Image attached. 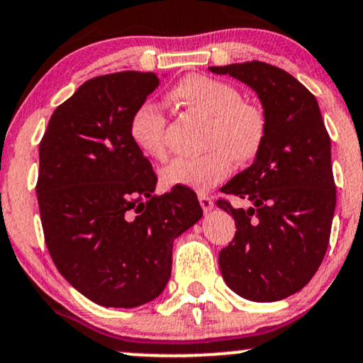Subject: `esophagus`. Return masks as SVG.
I'll return each mask as SVG.
<instances>
[{
    "label": "esophagus",
    "mask_w": 363,
    "mask_h": 363,
    "mask_svg": "<svg viewBox=\"0 0 363 363\" xmlns=\"http://www.w3.org/2000/svg\"><path fill=\"white\" fill-rule=\"evenodd\" d=\"M199 202H200V206H202L203 212L212 211V207H214V200L208 197L207 194H199Z\"/></svg>",
    "instance_id": "1"
}]
</instances>
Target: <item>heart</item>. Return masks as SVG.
<instances>
[{
	"label": "heart",
	"instance_id": "1",
	"mask_svg": "<svg viewBox=\"0 0 363 363\" xmlns=\"http://www.w3.org/2000/svg\"><path fill=\"white\" fill-rule=\"evenodd\" d=\"M168 98L177 106L208 117L203 143L208 151L197 157H177L166 164L161 180L168 189H212L231 174L233 160L251 163L262 151L268 134L265 108L242 100L234 84L206 74H190L169 89ZM166 129L164 110L152 101L140 104L129 122L134 146L152 160H164L168 155Z\"/></svg>",
	"mask_w": 363,
	"mask_h": 363
}]
</instances>
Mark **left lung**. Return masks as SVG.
Segmentation results:
<instances>
[{
  "instance_id": "obj_1",
  "label": "left lung",
  "mask_w": 363,
  "mask_h": 363,
  "mask_svg": "<svg viewBox=\"0 0 363 363\" xmlns=\"http://www.w3.org/2000/svg\"><path fill=\"white\" fill-rule=\"evenodd\" d=\"M211 71L250 84L268 117L255 163L223 186L253 206L245 211L228 199L216 202L236 224L219 253L220 274L245 299H285L309 284L330 245L336 206L330 134L316 98L287 71L259 61Z\"/></svg>"
}]
</instances>
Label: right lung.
Masks as SVG:
<instances>
[{
  "mask_svg": "<svg viewBox=\"0 0 363 363\" xmlns=\"http://www.w3.org/2000/svg\"><path fill=\"white\" fill-rule=\"evenodd\" d=\"M155 72L88 79L54 110L38 144L37 200L59 274L105 308H138L163 292L173 240L202 217L194 190L155 195L157 177L132 143L134 110Z\"/></svg>",
  "mask_w": 363,
  "mask_h": 363,
  "instance_id": "right-lung-1",
  "label": "right lung"
}]
</instances>
